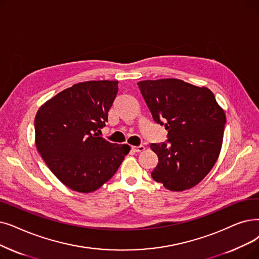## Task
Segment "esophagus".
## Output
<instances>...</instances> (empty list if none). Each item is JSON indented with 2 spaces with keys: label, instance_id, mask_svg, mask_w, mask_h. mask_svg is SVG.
<instances>
[{
  "label": "esophagus",
  "instance_id": "esophagus-1",
  "mask_svg": "<svg viewBox=\"0 0 259 259\" xmlns=\"http://www.w3.org/2000/svg\"><path fill=\"white\" fill-rule=\"evenodd\" d=\"M132 149L136 152H142L145 150V147L143 145H141V146H138V147H132Z\"/></svg>",
  "mask_w": 259,
  "mask_h": 259
}]
</instances>
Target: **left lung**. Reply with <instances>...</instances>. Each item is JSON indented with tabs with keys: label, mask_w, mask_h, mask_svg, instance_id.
Wrapping results in <instances>:
<instances>
[{
	"label": "left lung",
	"mask_w": 259,
	"mask_h": 259,
	"mask_svg": "<svg viewBox=\"0 0 259 259\" xmlns=\"http://www.w3.org/2000/svg\"><path fill=\"white\" fill-rule=\"evenodd\" d=\"M153 120L168 131L167 143L151 144L156 167L151 177L172 192L196 186L220 154L226 113L206 87L176 78L138 82Z\"/></svg>",
	"instance_id": "obj_1"
}]
</instances>
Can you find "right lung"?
Wrapping results in <instances>:
<instances>
[{
  "mask_svg": "<svg viewBox=\"0 0 259 259\" xmlns=\"http://www.w3.org/2000/svg\"><path fill=\"white\" fill-rule=\"evenodd\" d=\"M117 91L118 81L79 82L37 112V149L51 171L75 192H95L114 176L131 149L98 137Z\"/></svg>",
  "mask_w": 259,
  "mask_h": 259,
  "instance_id": "right-lung-1",
  "label": "right lung"
}]
</instances>
